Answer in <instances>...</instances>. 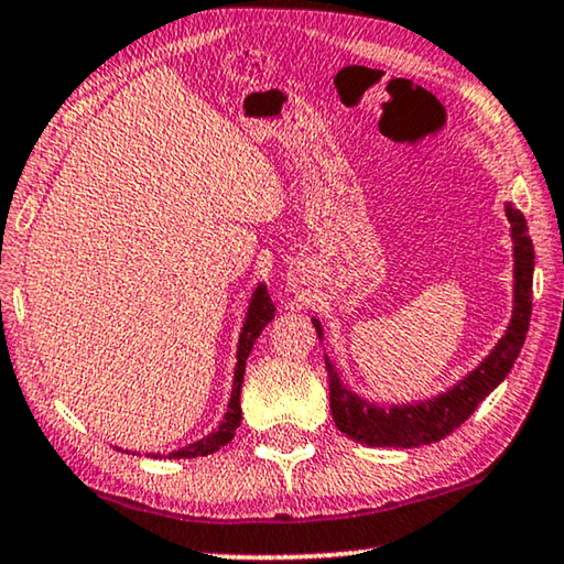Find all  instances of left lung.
Returning a JSON list of instances; mask_svg holds the SVG:
<instances>
[{
    "mask_svg": "<svg viewBox=\"0 0 564 564\" xmlns=\"http://www.w3.org/2000/svg\"><path fill=\"white\" fill-rule=\"evenodd\" d=\"M507 216L512 224L514 239V312L507 333L497 343L487 360L469 372L462 383L452 391L441 393L433 401H421L415 405H391L380 409L376 403L362 401L340 383V376L333 362L325 358L327 378H330V411L335 426L350 438L366 446H393V448H413L433 441L446 438L469 419L484 398H487L507 372L512 370L519 350H522L527 330H530L532 317V272H534V247L527 231L524 214L507 204ZM317 337L323 340V327L312 319Z\"/></svg>",
    "mask_w": 564,
    "mask_h": 564,
    "instance_id": "left-lung-1",
    "label": "left lung"
}]
</instances>
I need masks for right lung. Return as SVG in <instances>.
Returning a JSON list of instances; mask_svg holds the SVG:
<instances>
[{
    "label": "right lung",
    "mask_w": 564,
    "mask_h": 564,
    "mask_svg": "<svg viewBox=\"0 0 564 564\" xmlns=\"http://www.w3.org/2000/svg\"><path fill=\"white\" fill-rule=\"evenodd\" d=\"M274 317V305L270 300V292H267L264 284H259L254 290V297L249 302V312H247V323L241 327L239 335V350H237V370H234V388H231V401H229V411L224 415L221 426L212 431L209 436H204L196 444H188L186 448H178V452H171L169 458H196V456H209L214 452H219L221 446H227L234 438V431L239 429L241 423V405H239V393H241V380H245V366L249 352H252V345L267 325L272 323Z\"/></svg>",
    "instance_id": "obj_1"
}]
</instances>
